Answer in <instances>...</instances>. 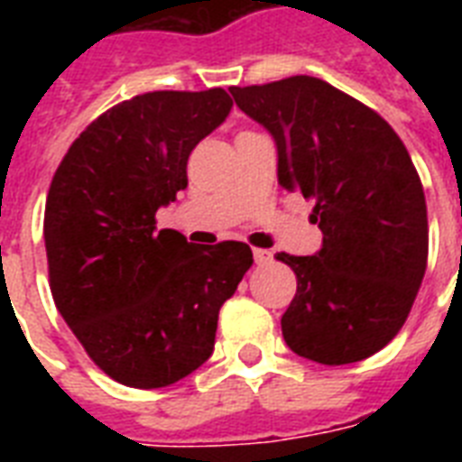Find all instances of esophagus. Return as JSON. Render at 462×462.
I'll use <instances>...</instances> for the list:
<instances>
[{
    "mask_svg": "<svg viewBox=\"0 0 462 462\" xmlns=\"http://www.w3.org/2000/svg\"><path fill=\"white\" fill-rule=\"evenodd\" d=\"M271 259H273V254L268 252V249H254V261L256 263H271Z\"/></svg>",
    "mask_w": 462,
    "mask_h": 462,
    "instance_id": "1",
    "label": "esophagus"
}]
</instances>
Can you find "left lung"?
I'll return each mask as SVG.
<instances>
[{"label": "left lung", "instance_id": "left-lung-1", "mask_svg": "<svg viewBox=\"0 0 462 462\" xmlns=\"http://www.w3.org/2000/svg\"><path fill=\"white\" fill-rule=\"evenodd\" d=\"M278 148V184L316 203L314 256L278 254L297 275L282 337L319 365L386 347L422 285L430 227L408 148L366 105L314 76L230 90Z\"/></svg>", "mask_w": 462, "mask_h": 462}]
</instances>
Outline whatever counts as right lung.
<instances>
[{
	"instance_id": "obj_1",
	"label": "right lung",
	"mask_w": 462,
	"mask_h": 462,
	"mask_svg": "<svg viewBox=\"0 0 462 462\" xmlns=\"http://www.w3.org/2000/svg\"><path fill=\"white\" fill-rule=\"evenodd\" d=\"M223 88L155 90L115 105L71 143L45 206L54 304L119 383L162 388L213 355L217 311L254 263L242 242L199 246L158 230L187 189L189 153L223 125Z\"/></svg>"
}]
</instances>
